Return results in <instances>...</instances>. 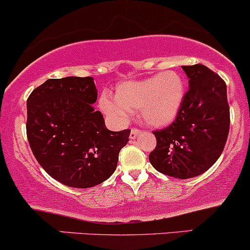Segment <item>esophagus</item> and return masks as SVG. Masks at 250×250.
Returning a JSON list of instances; mask_svg holds the SVG:
<instances>
[{
  "mask_svg": "<svg viewBox=\"0 0 250 250\" xmlns=\"http://www.w3.org/2000/svg\"><path fill=\"white\" fill-rule=\"evenodd\" d=\"M139 134H140V131L138 130V128H132V130H131V133H130V138L136 139Z\"/></svg>",
  "mask_w": 250,
  "mask_h": 250,
  "instance_id": "1",
  "label": "esophagus"
}]
</instances>
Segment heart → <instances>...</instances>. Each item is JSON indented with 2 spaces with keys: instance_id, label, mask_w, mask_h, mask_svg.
<instances>
[{
  "instance_id": "heart-1",
  "label": "heart",
  "mask_w": 250,
  "mask_h": 250,
  "mask_svg": "<svg viewBox=\"0 0 250 250\" xmlns=\"http://www.w3.org/2000/svg\"><path fill=\"white\" fill-rule=\"evenodd\" d=\"M186 95V83L176 71H165L143 80L125 81L118 85L116 97L104 92L99 106L114 122L126 123L132 111L139 110L145 125L164 127L181 111Z\"/></svg>"
}]
</instances>
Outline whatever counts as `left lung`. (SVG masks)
<instances>
[{"label":"left lung","instance_id":"obj_1","mask_svg":"<svg viewBox=\"0 0 250 250\" xmlns=\"http://www.w3.org/2000/svg\"><path fill=\"white\" fill-rule=\"evenodd\" d=\"M189 89L177 118L155 131L157 146L148 156L157 171L187 179L200 176L220 158L229 133L227 85L204 64L182 66Z\"/></svg>","mask_w":250,"mask_h":250}]
</instances>
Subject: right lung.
<instances>
[{
  "mask_svg": "<svg viewBox=\"0 0 250 250\" xmlns=\"http://www.w3.org/2000/svg\"><path fill=\"white\" fill-rule=\"evenodd\" d=\"M93 78L48 79L27 100V137L36 161L58 182L72 188L103 183L116 170L131 130H107L92 105Z\"/></svg>",
  "mask_w": 250,
  "mask_h": 250,
  "instance_id": "1",
  "label": "right lung"
}]
</instances>
